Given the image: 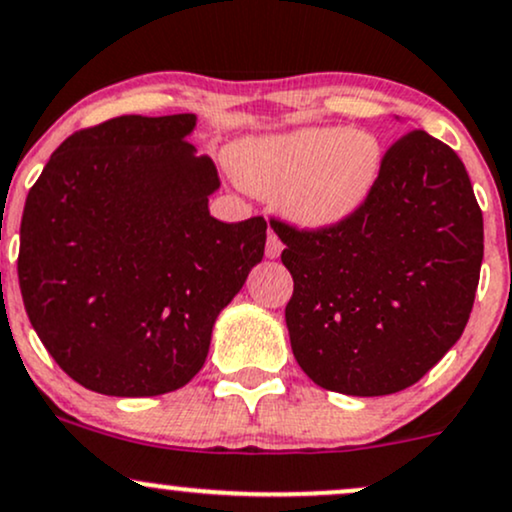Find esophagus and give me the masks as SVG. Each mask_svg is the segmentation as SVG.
Wrapping results in <instances>:
<instances>
[{"instance_id":"1","label":"esophagus","mask_w":512,"mask_h":512,"mask_svg":"<svg viewBox=\"0 0 512 512\" xmlns=\"http://www.w3.org/2000/svg\"><path fill=\"white\" fill-rule=\"evenodd\" d=\"M281 250H283V243L279 240V236H276L274 231H269V236H267V248H264V252H267L269 260H274V257H279Z\"/></svg>"}]
</instances>
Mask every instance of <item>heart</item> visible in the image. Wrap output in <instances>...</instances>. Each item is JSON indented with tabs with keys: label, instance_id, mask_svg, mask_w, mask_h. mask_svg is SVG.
I'll return each mask as SVG.
<instances>
[{
	"label": "heart",
	"instance_id": "1",
	"mask_svg": "<svg viewBox=\"0 0 512 512\" xmlns=\"http://www.w3.org/2000/svg\"><path fill=\"white\" fill-rule=\"evenodd\" d=\"M231 164L250 193L279 202L298 229L331 231L379 186L384 145L365 128L310 126L243 140Z\"/></svg>",
	"mask_w": 512,
	"mask_h": 512
}]
</instances>
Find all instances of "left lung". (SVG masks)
I'll return each mask as SVG.
<instances>
[{"label":"left lung","mask_w":512,"mask_h":512,"mask_svg":"<svg viewBox=\"0 0 512 512\" xmlns=\"http://www.w3.org/2000/svg\"><path fill=\"white\" fill-rule=\"evenodd\" d=\"M272 229L293 276V355L322 389L398 393L463 336L484 257L482 209L465 164L427 131L386 150L379 186L346 224Z\"/></svg>","instance_id":"obj_1"}]
</instances>
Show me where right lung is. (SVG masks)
Listing matches in <instances>:
<instances>
[{"mask_svg":"<svg viewBox=\"0 0 512 512\" xmlns=\"http://www.w3.org/2000/svg\"><path fill=\"white\" fill-rule=\"evenodd\" d=\"M195 114L116 116L61 143L21 221L18 283L42 346L73 381L119 398L186 386L219 312L262 262L267 221L209 214L217 166Z\"/></svg>","mask_w":512,"mask_h":512,"instance_id":"obj_1","label":"right lung"}]
</instances>
